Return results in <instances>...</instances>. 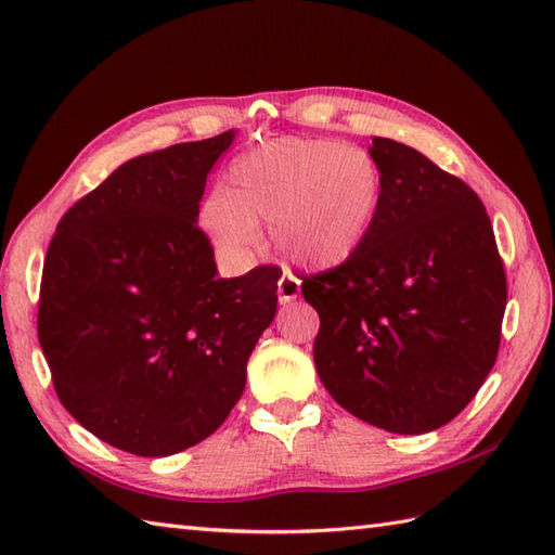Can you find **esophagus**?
I'll list each match as a JSON object with an SVG mask.
<instances>
[{
    "mask_svg": "<svg viewBox=\"0 0 555 555\" xmlns=\"http://www.w3.org/2000/svg\"><path fill=\"white\" fill-rule=\"evenodd\" d=\"M276 293H279V302H284V305L293 302L300 296V281L293 274H288V271H284L276 284Z\"/></svg>",
    "mask_w": 555,
    "mask_h": 555,
    "instance_id": "34e87169",
    "label": "esophagus"
}]
</instances>
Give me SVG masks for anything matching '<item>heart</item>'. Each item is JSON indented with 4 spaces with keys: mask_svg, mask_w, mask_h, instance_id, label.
<instances>
[{
    "mask_svg": "<svg viewBox=\"0 0 555 555\" xmlns=\"http://www.w3.org/2000/svg\"><path fill=\"white\" fill-rule=\"evenodd\" d=\"M227 193L203 205V227L233 255L259 247L257 221L291 262L334 269L350 262L379 219L384 173L367 150L326 138H276L229 171Z\"/></svg>",
    "mask_w": 555,
    "mask_h": 555,
    "instance_id": "heart-1",
    "label": "heart"
}]
</instances>
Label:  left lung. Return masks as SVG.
Returning <instances> with one entry per match:
<instances>
[{
	"mask_svg": "<svg viewBox=\"0 0 555 555\" xmlns=\"http://www.w3.org/2000/svg\"><path fill=\"white\" fill-rule=\"evenodd\" d=\"M370 155L384 173L370 241L302 279L320 314L314 367L350 415L424 434L457 417L489 376L508 284L473 188L391 138H372Z\"/></svg>",
	"mask_w": 555,
	"mask_h": 555,
	"instance_id": "8db88e82",
	"label": "left lung"
}]
</instances>
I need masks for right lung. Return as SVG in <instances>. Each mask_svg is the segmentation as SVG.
Wrapping results in <instances>:
<instances>
[{"label":"right lung","instance_id":"1","mask_svg":"<svg viewBox=\"0 0 555 555\" xmlns=\"http://www.w3.org/2000/svg\"><path fill=\"white\" fill-rule=\"evenodd\" d=\"M235 131L135 157L70 207L47 247L38 338L54 391L119 451L159 457L215 434L276 314L281 271L219 279L197 227Z\"/></svg>","mask_w":555,"mask_h":555}]
</instances>
